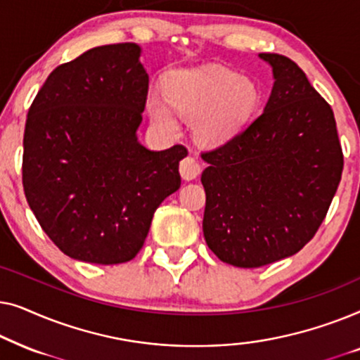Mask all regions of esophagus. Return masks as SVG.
<instances>
[{"label":"esophagus","mask_w":360,"mask_h":360,"mask_svg":"<svg viewBox=\"0 0 360 360\" xmlns=\"http://www.w3.org/2000/svg\"><path fill=\"white\" fill-rule=\"evenodd\" d=\"M179 169H180L181 179H184V180H193V179H196V176H198L200 170H201V165L198 164V160H196L195 157L186 155L185 159L180 162Z\"/></svg>","instance_id":"34e87169"}]
</instances>
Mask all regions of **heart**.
<instances>
[{"instance_id": "b5f03b06", "label": "heart", "mask_w": 360, "mask_h": 360, "mask_svg": "<svg viewBox=\"0 0 360 360\" xmlns=\"http://www.w3.org/2000/svg\"><path fill=\"white\" fill-rule=\"evenodd\" d=\"M165 99L154 93L147 101L155 124L176 129L172 107L186 120H193V129L201 141L218 144L249 121L259 106L260 90L254 80L233 70L206 67L175 72L165 83Z\"/></svg>"}]
</instances>
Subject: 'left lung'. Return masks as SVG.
<instances>
[{
	"label": "left lung",
	"instance_id": "obj_1",
	"mask_svg": "<svg viewBox=\"0 0 360 360\" xmlns=\"http://www.w3.org/2000/svg\"><path fill=\"white\" fill-rule=\"evenodd\" d=\"M274 70L264 112L206 150L203 233L226 264L255 269L302 250L326 218L344 155L328 101L288 57L259 53Z\"/></svg>",
	"mask_w": 360,
	"mask_h": 360
}]
</instances>
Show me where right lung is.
Wrapping results in <instances>:
<instances>
[{"label": "right lung", "mask_w": 360, "mask_h": 360, "mask_svg": "<svg viewBox=\"0 0 360 360\" xmlns=\"http://www.w3.org/2000/svg\"><path fill=\"white\" fill-rule=\"evenodd\" d=\"M132 42L90 49L47 77L24 129L22 186L34 216L68 257L134 259L152 216L180 188L185 146L137 142L149 75Z\"/></svg>", "instance_id": "1"}]
</instances>
